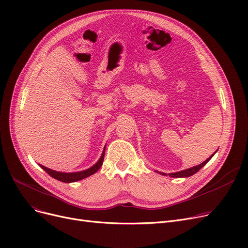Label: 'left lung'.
Returning <instances> with one entry per match:
<instances>
[{
    "instance_id": "8db88e82",
    "label": "left lung",
    "mask_w": 248,
    "mask_h": 248,
    "mask_svg": "<svg viewBox=\"0 0 248 248\" xmlns=\"http://www.w3.org/2000/svg\"><path fill=\"white\" fill-rule=\"evenodd\" d=\"M214 154H215V153H214ZM214 154L211 155V157H209V158H208L206 161H204L203 163H201V164H200V165H198V166H195V167H193V168L187 169V170L181 171V172L171 173V174H169V176H170V177H173V178H184V177H190V176H192V175H194V174H196L202 167H204L208 162L210 161V159L213 157ZM161 174H162V175L167 176L165 173H161Z\"/></svg>"
}]
</instances>
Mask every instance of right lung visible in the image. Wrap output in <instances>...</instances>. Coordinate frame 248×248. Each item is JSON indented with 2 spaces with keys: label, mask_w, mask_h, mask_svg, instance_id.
I'll return each instance as SVG.
<instances>
[{
  "label": "right lung",
  "mask_w": 248,
  "mask_h": 248,
  "mask_svg": "<svg viewBox=\"0 0 248 248\" xmlns=\"http://www.w3.org/2000/svg\"><path fill=\"white\" fill-rule=\"evenodd\" d=\"M104 152H106V148H104L102 155L100 159L98 160V162L93 165L91 168L87 169V170L81 171V172H76V173H61V172H56L51 170V169H48L42 165H40V167L43 169V170L48 173L51 177H53L56 180H59L61 182H65V183H71V182H76V181H79L82 180L86 177H89L91 175H93L94 173H96L98 171V169L102 166L103 163V159H104Z\"/></svg>",
  "instance_id": "obj_1"
}]
</instances>
